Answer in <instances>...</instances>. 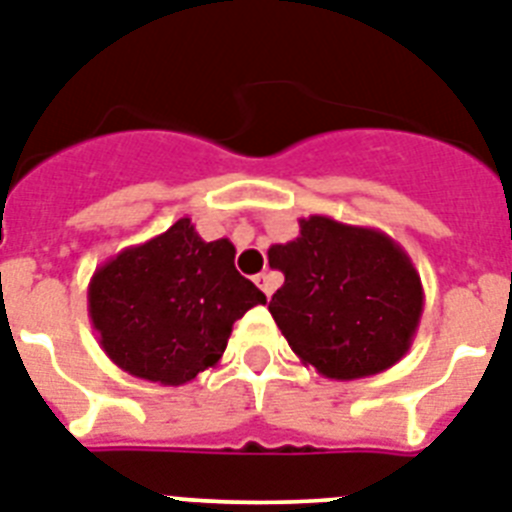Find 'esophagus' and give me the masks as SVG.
Listing matches in <instances>:
<instances>
[{
    "label": "esophagus",
    "mask_w": 512,
    "mask_h": 512,
    "mask_svg": "<svg viewBox=\"0 0 512 512\" xmlns=\"http://www.w3.org/2000/svg\"><path fill=\"white\" fill-rule=\"evenodd\" d=\"M255 281H257V286H260V289L265 292V297H270V294H273V289H276V278L270 276V273H260Z\"/></svg>",
    "instance_id": "obj_1"
}]
</instances>
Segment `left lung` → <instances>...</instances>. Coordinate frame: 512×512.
Masks as SVG:
<instances>
[{"label":"left lung","mask_w":512,"mask_h":512,"mask_svg":"<svg viewBox=\"0 0 512 512\" xmlns=\"http://www.w3.org/2000/svg\"><path fill=\"white\" fill-rule=\"evenodd\" d=\"M284 286L270 315L305 365L336 381L376 376L407 355L423 313V284L384 231L328 215L299 220V236L268 249Z\"/></svg>","instance_id":"obj_1"}]
</instances>
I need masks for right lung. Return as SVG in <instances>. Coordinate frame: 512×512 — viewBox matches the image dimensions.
<instances>
[{
	"label": "right lung",
	"instance_id": "right-lung-1",
	"mask_svg": "<svg viewBox=\"0 0 512 512\" xmlns=\"http://www.w3.org/2000/svg\"><path fill=\"white\" fill-rule=\"evenodd\" d=\"M228 239L205 242L191 218L94 270L89 318L120 371L160 386L215 368L234 323L265 294L234 265Z\"/></svg>",
	"mask_w": 512,
	"mask_h": 512
}]
</instances>
